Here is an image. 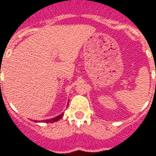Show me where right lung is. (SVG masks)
<instances>
[{"instance_id":"obj_1","label":"right lung","mask_w":156,"mask_h":156,"mask_svg":"<svg viewBox=\"0 0 156 156\" xmlns=\"http://www.w3.org/2000/svg\"><path fill=\"white\" fill-rule=\"evenodd\" d=\"M64 115V113L63 114H60V115H57V116L54 117V118H52V119H45V120H44V122H45V123H54V122H56L57 120H59L60 119L62 118V116ZM35 122H38L37 120H34Z\"/></svg>"}]
</instances>
